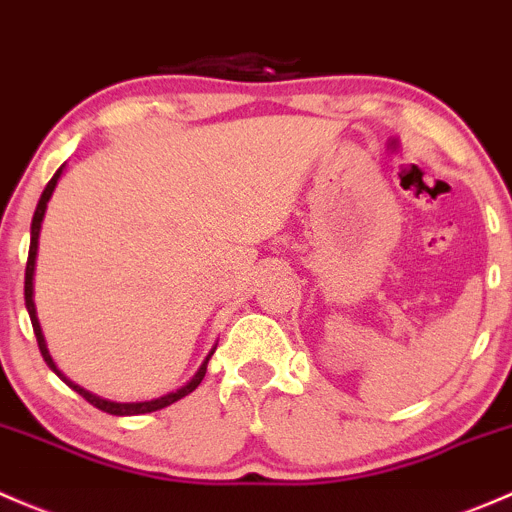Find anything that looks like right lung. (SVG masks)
<instances>
[{"mask_svg": "<svg viewBox=\"0 0 512 512\" xmlns=\"http://www.w3.org/2000/svg\"><path fill=\"white\" fill-rule=\"evenodd\" d=\"M61 175H63V165L59 167V170H56V175L51 177V182L46 184V189H44V192H41L39 204H36L34 219H31V244H29V258H26V273H24V300H26V310H29L31 325H34V335H36V342H39L41 355H44V362L51 367V370L59 374L63 382H66L68 387L73 389V392L81 394V397L86 399V402H91L93 407L100 409V412H108V414H113V416H135V414H147V412H157V409L170 407V404L179 402V399L187 397L189 392H194V389H197L199 384H202L204 374H207L209 360H212V355H214V350H217V347H212V352H209V355L204 357L202 367H199L197 374H194V377L189 379V382L184 384V387H179L177 392L165 394V397L150 399V402H108V399L96 397V394L86 392V389H83V387H78V384H73L68 377H63V374L59 372V367H56V362L51 360L49 347H46V340H44V333H41L39 318H36V305H34V266H36V251H39V234H41V221H44V214H46V204H49L51 194H54V189H56V184H59Z\"/></svg>", "mask_w": 512, "mask_h": 512, "instance_id": "obj_1", "label": "right lung"}]
</instances>
